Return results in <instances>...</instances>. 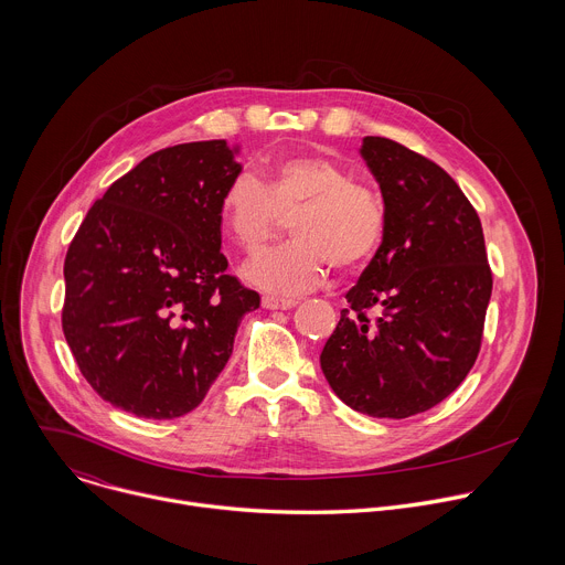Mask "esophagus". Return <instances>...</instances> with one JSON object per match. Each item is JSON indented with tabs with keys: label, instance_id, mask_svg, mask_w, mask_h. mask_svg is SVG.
I'll use <instances>...</instances> for the list:
<instances>
[{
	"label": "esophagus",
	"instance_id": "34e87169",
	"mask_svg": "<svg viewBox=\"0 0 565 565\" xmlns=\"http://www.w3.org/2000/svg\"><path fill=\"white\" fill-rule=\"evenodd\" d=\"M262 303L268 310H290V308H295L299 303V299L297 297H273V295H266L262 299Z\"/></svg>",
	"mask_w": 565,
	"mask_h": 565
}]
</instances>
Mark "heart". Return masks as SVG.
<instances>
[{
    "instance_id": "1",
    "label": "heart",
    "mask_w": 565,
    "mask_h": 565,
    "mask_svg": "<svg viewBox=\"0 0 565 565\" xmlns=\"http://www.w3.org/2000/svg\"><path fill=\"white\" fill-rule=\"evenodd\" d=\"M292 216L295 238L255 257L248 279L277 295L315 288L331 264L362 270L382 248L388 207L380 190L353 181L340 160L299 151L238 172L221 192L218 218L232 244L255 253Z\"/></svg>"
}]
</instances>
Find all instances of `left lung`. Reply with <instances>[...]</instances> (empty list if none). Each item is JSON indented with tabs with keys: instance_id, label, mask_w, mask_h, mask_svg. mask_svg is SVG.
<instances>
[{
	"instance_id": "obj_1",
	"label": "left lung",
	"mask_w": 565,
	"mask_h": 565,
	"mask_svg": "<svg viewBox=\"0 0 565 565\" xmlns=\"http://www.w3.org/2000/svg\"><path fill=\"white\" fill-rule=\"evenodd\" d=\"M362 156L388 230L319 362L351 409L397 420L436 407L473 366L492 268L473 205L440 166L380 136L364 138Z\"/></svg>"
}]
</instances>
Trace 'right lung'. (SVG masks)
Listing matches in <instances>:
<instances>
[{
	"label": "right lung",
	"instance_id": "add662e5",
	"mask_svg": "<svg viewBox=\"0 0 565 565\" xmlns=\"http://www.w3.org/2000/svg\"><path fill=\"white\" fill-rule=\"evenodd\" d=\"M241 166L225 140L160 149L79 223L64 259L62 331L92 388L138 418L196 409L259 292L230 275L218 201Z\"/></svg>",
	"mask_w": 565,
	"mask_h": 565
}]
</instances>
